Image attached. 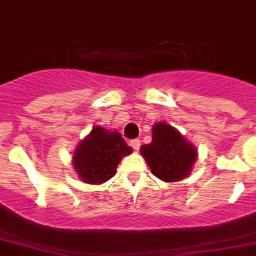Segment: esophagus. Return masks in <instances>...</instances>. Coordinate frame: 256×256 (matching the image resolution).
Wrapping results in <instances>:
<instances>
[{"mask_svg": "<svg viewBox=\"0 0 256 256\" xmlns=\"http://www.w3.org/2000/svg\"><path fill=\"white\" fill-rule=\"evenodd\" d=\"M130 146L134 148L135 151H138L139 148H140V140H139V139H134V140L130 142Z\"/></svg>", "mask_w": 256, "mask_h": 256, "instance_id": "1", "label": "esophagus"}]
</instances>
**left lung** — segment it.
Masks as SVG:
<instances>
[{
  "label": "left lung",
  "instance_id": "8db88e82",
  "mask_svg": "<svg viewBox=\"0 0 256 256\" xmlns=\"http://www.w3.org/2000/svg\"><path fill=\"white\" fill-rule=\"evenodd\" d=\"M152 174L164 182H177L190 174L198 158L195 146L166 122L152 126V142L140 147Z\"/></svg>",
  "mask_w": 256,
  "mask_h": 256
}]
</instances>
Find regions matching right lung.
Returning <instances> with one entry per match:
<instances>
[{"mask_svg":"<svg viewBox=\"0 0 256 256\" xmlns=\"http://www.w3.org/2000/svg\"><path fill=\"white\" fill-rule=\"evenodd\" d=\"M132 152L117 130L95 126L76 146L72 165L82 182L100 184L116 174L120 161Z\"/></svg>","mask_w":256,"mask_h":256,"instance_id":"1","label":"right lung"}]
</instances>
